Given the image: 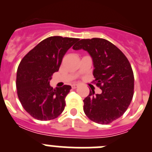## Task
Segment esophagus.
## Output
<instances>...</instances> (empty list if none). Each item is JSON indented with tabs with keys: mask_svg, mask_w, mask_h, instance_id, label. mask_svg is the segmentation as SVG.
<instances>
[{
	"mask_svg": "<svg viewBox=\"0 0 152 152\" xmlns=\"http://www.w3.org/2000/svg\"><path fill=\"white\" fill-rule=\"evenodd\" d=\"M77 87H78V84H74L72 85V88H73V89H75V88H77Z\"/></svg>",
	"mask_w": 152,
	"mask_h": 152,
	"instance_id": "34e87169",
	"label": "esophagus"
}]
</instances>
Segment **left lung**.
Listing matches in <instances>:
<instances>
[{"mask_svg": "<svg viewBox=\"0 0 152 152\" xmlns=\"http://www.w3.org/2000/svg\"><path fill=\"white\" fill-rule=\"evenodd\" d=\"M73 49H84L91 56L94 82L102 90L94 91L84 99V111L91 120L109 124L123 115L134 94V75L124 54L108 40L100 38L81 39Z\"/></svg>", "mask_w": 152, "mask_h": 152, "instance_id": "left-lung-1", "label": "left lung"}]
</instances>
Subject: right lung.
Returning a JSON list of instances; mask_svg holds the SVG:
<instances>
[{
	"instance_id": "add662e5",
	"label": "right lung",
	"mask_w": 152,
	"mask_h": 152,
	"mask_svg": "<svg viewBox=\"0 0 152 152\" xmlns=\"http://www.w3.org/2000/svg\"><path fill=\"white\" fill-rule=\"evenodd\" d=\"M79 39L51 36L29 51L19 64L17 90L24 110L39 120H51L59 116L65 107V97L72 87L53 89L49 84L58 72L67 51Z\"/></svg>"
}]
</instances>
